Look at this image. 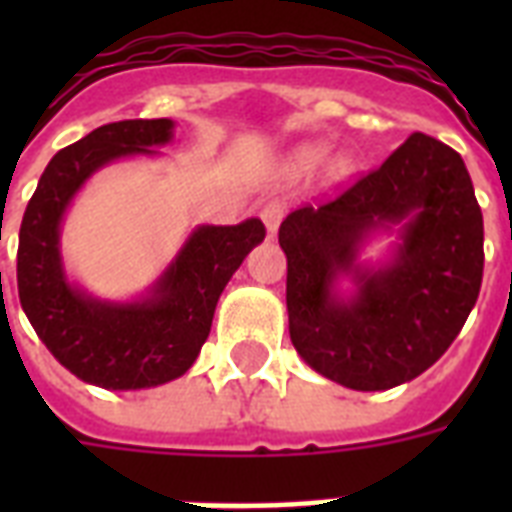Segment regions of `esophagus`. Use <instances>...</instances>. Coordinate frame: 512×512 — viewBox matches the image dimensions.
I'll return each instance as SVG.
<instances>
[{
  "label": "esophagus",
  "instance_id": "esophagus-1",
  "mask_svg": "<svg viewBox=\"0 0 512 512\" xmlns=\"http://www.w3.org/2000/svg\"><path fill=\"white\" fill-rule=\"evenodd\" d=\"M260 217H263V225L265 231H268V236H276V231H279L281 220H284V204L281 201H265L263 209H260Z\"/></svg>",
  "mask_w": 512,
  "mask_h": 512
}]
</instances>
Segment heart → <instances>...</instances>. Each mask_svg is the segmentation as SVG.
<instances>
[{
	"instance_id": "1",
	"label": "heart",
	"mask_w": 512,
	"mask_h": 512,
	"mask_svg": "<svg viewBox=\"0 0 512 512\" xmlns=\"http://www.w3.org/2000/svg\"><path fill=\"white\" fill-rule=\"evenodd\" d=\"M327 154L329 148L324 146V143H305V146H300L292 154V159H289V167H292V172H297V175H308V172L319 170L321 164L327 162ZM332 175L340 177L342 172L348 170V162L345 159H337V162H332Z\"/></svg>"
}]
</instances>
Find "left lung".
Here are the masks:
<instances>
[{
  "label": "left lung",
  "instance_id": "1",
  "mask_svg": "<svg viewBox=\"0 0 512 512\" xmlns=\"http://www.w3.org/2000/svg\"><path fill=\"white\" fill-rule=\"evenodd\" d=\"M389 239L380 258L365 247ZM289 337L313 372L388 390L433 366L481 292L484 217L457 151L414 132L380 170L289 212Z\"/></svg>",
  "mask_w": 512,
  "mask_h": 512
}]
</instances>
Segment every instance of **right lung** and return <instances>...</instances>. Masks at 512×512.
<instances>
[{"label":"right lung","mask_w":512,"mask_h":512,"mask_svg":"<svg viewBox=\"0 0 512 512\" xmlns=\"http://www.w3.org/2000/svg\"><path fill=\"white\" fill-rule=\"evenodd\" d=\"M175 140L172 119L103 124L52 156L20 223L18 295L52 356L79 380L106 390H143L183 377L209 337L225 284L265 239V225H196L140 295L108 300L68 276L63 220L87 180L122 159H159Z\"/></svg>","instance_id":"add662e5"}]
</instances>
